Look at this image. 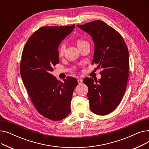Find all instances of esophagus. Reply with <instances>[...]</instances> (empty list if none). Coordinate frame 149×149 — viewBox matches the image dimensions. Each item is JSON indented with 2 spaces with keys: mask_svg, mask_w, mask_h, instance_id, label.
Here are the masks:
<instances>
[{
  "mask_svg": "<svg viewBox=\"0 0 149 149\" xmlns=\"http://www.w3.org/2000/svg\"><path fill=\"white\" fill-rule=\"evenodd\" d=\"M78 83H79V84H81L83 83V80L81 79H78Z\"/></svg>",
  "mask_w": 149,
  "mask_h": 149,
  "instance_id": "esophagus-1",
  "label": "esophagus"
}]
</instances>
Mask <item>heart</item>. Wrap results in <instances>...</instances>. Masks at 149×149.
I'll return each instance as SVG.
<instances>
[{"label":"heart","mask_w":149,"mask_h":149,"mask_svg":"<svg viewBox=\"0 0 149 149\" xmlns=\"http://www.w3.org/2000/svg\"><path fill=\"white\" fill-rule=\"evenodd\" d=\"M77 43L78 46H79L80 45H83L84 43H86L88 42L86 41L84 39L79 38V39H77ZM65 49H66V45H65V43L64 42L61 43L60 44L59 46H58V54L60 55V56H62V55H63V54L65 52Z\"/></svg>","instance_id":"heart-1"}]
</instances>
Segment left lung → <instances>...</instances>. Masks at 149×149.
Returning a JSON list of instances; mask_svg holds the SVG:
<instances>
[{
	"mask_svg": "<svg viewBox=\"0 0 149 149\" xmlns=\"http://www.w3.org/2000/svg\"><path fill=\"white\" fill-rule=\"evenodd\" d=\"M78 27L90 34L94 42L92 64L102 68L101 78L95 82L85 78L88 97L92 112L105 115L113 111L126 91L129 77V58L127 45L121 35L101 20H94Z\"/></svg>",
	"mask_w": 149,
	"mask_h": 149,
	"instance_id": "1",
	"label": "left lung"
}]
</instances>
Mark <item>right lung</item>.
I'll return each instance as SVG.
<instances>
[{
    "instance_id": "right-lung-1",
    "label": "right lung",
    "mask_w": 149,
    "mask_h": 149,
    "mask_svg": "<svg viewBox=\"0 0 149 149\" xmlns=\"http://www.w3.org/2000/svg\"><path fill=\"white\" fill-rule=\"evenodd\" d=\"M75 28L43 26L28 40L22 54L20 72L30 99L45 118L60 121L70 112V102L78 84L74 77L58 81L51 73L59 62L60 43Z\"/></svg>"
}]
</instances>
